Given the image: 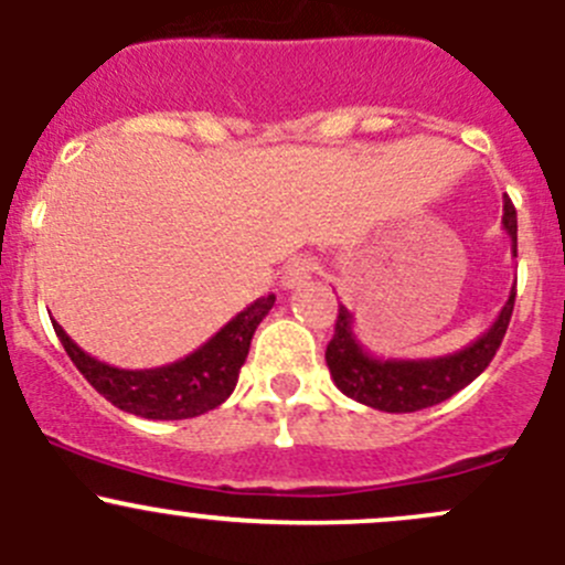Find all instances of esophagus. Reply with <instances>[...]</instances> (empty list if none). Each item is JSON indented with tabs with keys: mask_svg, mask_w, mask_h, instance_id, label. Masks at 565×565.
<instances>
[{
	"mask_svg": "<svg viewBox=\"0 0 565 565\" xmlns=\"http://www.w3.org/2000/svg\"><path fill=\"white\" fill-rule=\"evenodd\" d=\"M315 262L309 256H295L287 267H284V276H281V287L284 289H300L303 284L311 281L315 276Z\"/></svg>",
	"mask_w": 565,
	"mask_h": 565,
	"instance_id": "1",
	"label": "esophagus"
}]
</instances>
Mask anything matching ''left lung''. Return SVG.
<instances>
[{"label":"left lung","mask_w":565,"mask_h":565,"mask_svg":"<svg viewBox=\"0 0 565 565\" xmlns=\"http://www.w3.org/2000/svg\"><path fill=\"white\" fill-rule=\"evenodd\" d=\"M503 230L511 237L516 256V210L509 196L503 199ZM514 298L516 287H511L498 319L472 344L461 347L451 355L418 358V361L372 355L355 335V319L350 309L339 303L333 339L324 350L330 377L344 396L383 413H415V409L435 407L470 385L489 366L511 322Z\"/></svg>","instance_id":"left-lung-1"}]
</instances>
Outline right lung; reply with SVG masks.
I'll list each match as a JSON object with an SVG mask.
<instances>
[{
    "mask_svg": "<svg viewBox=\"0 0 565 565\" xmlns=\"http://www.w3.org/2000/svg\"><path fill=\"white\" fill-rule=\"evenodd\" d=\"M273 303H276V295L256 298L199 350L158 369L108 366L98 358L87 355L62 330L60 322H54V330L78 372L114 407L150 420H182L204 415L232 396L237 374L248 358L256 324L267 317Z\"/></svg>",
    "mask_w": 565,
    "mask_h": 565,
    "instance_id": "obj_1",
    "label": "right lung"
}]
</instances>
